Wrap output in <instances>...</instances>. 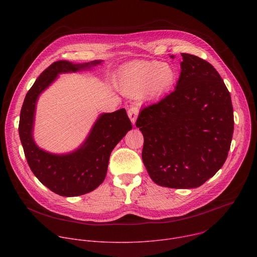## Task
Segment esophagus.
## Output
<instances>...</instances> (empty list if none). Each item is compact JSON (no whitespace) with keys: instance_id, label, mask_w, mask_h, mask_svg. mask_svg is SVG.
Here are the masks:
<instances>
[{"instance_id":"34e87169","label":"esophagus","mask_w":257,"mask_h":257,"mask_svg":"<svg viewBox=\"0 0 257 257\" xmlns=\"http://www.w3.org/2000/svg\"><path fill=\"white\" fill-rule=\"evenodd\" d=\"M138 113H139V108H138V106H136V105H132V106H130L129 109H128V117L130 118V120H131V122H132L133 125H135V122H136Z\"/></svg>"}]
</instances>
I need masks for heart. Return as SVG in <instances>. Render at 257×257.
Instances as JSON below:
<instances>
[{
	"label": "heart",
	"instance_id": "obj_1",
	"mask_svg": "<svg viewBox=\"0 0 257 257\" xmlns=\"http://www.w3.org/2000/svg\"><path fill=\"white\" fill-rule=\"evenodd\" d=\"M177 71L168 63L134 61L123 66L117 82L122 93L131 97L156 98L168 92L176 83Z\"/></svg>",
	"mask_w": 257,
	"mask_h": 257
}]
</instances>
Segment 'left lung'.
<instances>
[{
  "instance_id": "1",
  "label": "left lung",
  "mask_w": 257,
  "mask_h": 257,
  "mask_svg": "<svg viewBox=\"0 0 257 257\" xmlns=\"http://www.w3.org/2000/svg\"><path fill=\"white\" fill-rule=\"evenodd\" d=\"M181 55L175 90L143 107L136 127L143 134L142 161L152 180L188 189L201 186L225 164L234 115L230 92L213 66Z\"/></svg>"
}]
</instances>
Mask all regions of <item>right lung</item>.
Instances as JSON below:
<instances>
[{"mask_svg":"<svg viewBox=\"0 0 257 257\" xmlns=\"http://www.w3.org/2000/svg\"><path fill=\"white\" fill-rule=\"evenodd\" d=\"M95 60L83 64L57 61L35 80L24 98L19 121V136L25 158L34 176L61 196H79L91 192L103 182L109 156L119 141L132 129L125 108L101 114L80 148L67 155H54L40 149L32 136L36 101L61 73L90 69Z\"/></svg>","mask_w":257,"mask_h":257,"instance_id":"obj_1","label":"right lung"}]
</instances>
